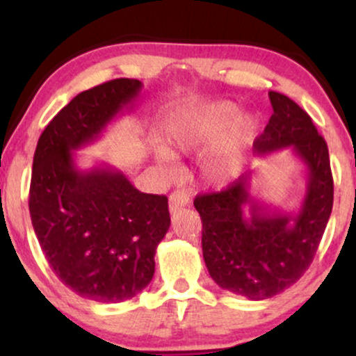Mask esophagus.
<instances>
[{
  "instance_id": "34e87169",
  "label": "esophagus",
  "mask_w": 356,
  "mask_h": 356,
  "mask_svg": "<svg viewBox=\"0 0 356 356\" xmlns=\"http://www.w3.org/2000/svg\"><path fill=\"white\" fill-rule=\"evenodd\" d=\"M187 204H189V195H187L184 191L177 189V191H174L172 194H170V197H169V209H170V212H175V211L182 209V207H186Z\"/></svg>"
}]
</instances>
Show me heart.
<instances>
[{
    "label": "heart",
    "mask_w": 356,
    "mask_h": 356,
    "mask_svg": "<svg viewBox=\"0 0 356 356\" xmlns=\"http://www.w3.org/2000/svg\"><path fill=\"white\" fill-rule=\"evenodd\" d=\"M239 108L231 102H211V104L194 105L175 115L167 125V138L174 152L191 154L206 149L222 140L225 134L232 130L222 147L207 162L206 175L212 182H226L234 172L236 159L256 132L257 122L254 118L238 120ZM157 159L167 170H174L175 162L172 154L167 150H157Z\"/></svg>",
    "instance_id": "heart-1"
}]
</instances>
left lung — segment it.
<instances>
[{"label": "left lung", "mask_w": 356, "mask_h": 356, "mask_svg": "<svg viewBox=\"0 0 356 356\" xmlns=\"http://www.w3.org/2000/svg\"><path fill=\"white\" fill-rule=\"evenodd\" d=\"M269 100L273 115L254 149L264 155L291 147L306 165L300 209L293 214L280 212L251 197V172L194 201L202 220V254L211 277L222 289L254 301L280 295L305 275L333 207V175L325 138L291 99L269 92Z\"/></svg>", "instance_id": "8db88e82"}]
</instances>
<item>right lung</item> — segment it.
I'll return each instance as SVG.
<instances>
[{"mask_svg": "<svg viewBox=\"0 0 356 356\" xmlns=\"http://www.w3.org/2000/svg\"><path fill=\"white\" fill-rule=\"evenodd\" d=\"M140 90L142 81L117 79L79 93L43 130L33 157L28 204L40 246L61 283L99 303L130 300L152 281L170 226L165 195L140 192L107 164L81 170L73 155Z\"/></svg>", "mask_w": 356, "mask_h": 356, "instance_id": "right-lung-1", "label": "right lung"}]
</instances>
